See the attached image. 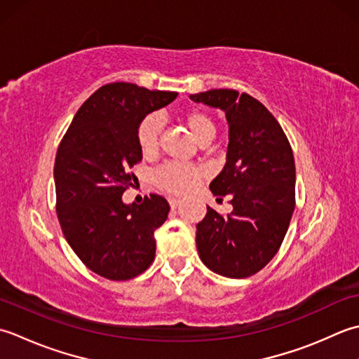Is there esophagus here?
Returning a JSON list of instances; mask_svg holds the SVG:
<instances>
[{
	"label": "esophagus",
	"mask_w": 359,
	"mask_h": 359,
	"mask_svg": "<svg viewBox=\"0 0 359 359\" xmlns=\"http://www.w3.org/2000/svg\"><path fill=\"white\" fill-rule=\"evenodd\" d=\"M181 203H182V200H180V198H175V196H169V204H170V208H172V209L178 208Z\"/></svg>",
	"instance_id": "esophagus-1"
}]
</instances>
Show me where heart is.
Returning <instances> with one entry per match:
<instances>
[{
  "label": "heart",
  "instance_id": "obj_1",
  "mask_svg": "<svg viewBox=\"0 0 359 359\" xmlns=\"http://www.w3.org/2000/svg\"><path fill=\"white\" fill-rule=\"evenodd\" d=\"M184 123L190 133L200 144H209L215 137L217 126L209 114L203 111H190L184 116ZM163 121L158 114H149L141 121L137 127V144L145 156L155 155L159 147ZM204 177L203 169L194 164L167 163L153 173V182L167 194L182 195L187 194L196 182Z\"/></svg>",
  "mask_w": 359,
  "mask_h": 359
}]
</instances>
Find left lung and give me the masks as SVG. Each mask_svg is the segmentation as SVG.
<instances>
[{"label":"left lung","instance_id":"8db88e82","mask_svg":"<svg viewBox=\"0 0 359 359\" xmlns=\"http://www.w3.org/2000/svg\"><path fill=\"white\" fill-rule=\"evenodd\" d=\"M189 97L223 109L229 126L226 164L209 189L220 200L231 195L232 212L222 217L208 208L196 224V250L210 271L245 279L268 265L288 231L294 156L280 123L250 94L209 90Z\"/></svg>","mask_w":359,"mask_h":359}]
</instances>
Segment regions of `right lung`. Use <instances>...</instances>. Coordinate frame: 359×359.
Here are the masks:
<instances>
[{"mask_svg":"<svg viewBox=\"0 0 359 359\" xmlns=\"http://www.w3.org/2000/svg\"><path fill=\"white\" fill-rule=\"evenodd\" d=\"M177 96L127 82L100 86L58 145L54 181L63 236L105 279H133L155 259V231L167 220L169 203L150 194L141 204H126L122 194L135 177L130 169L142 159L139 123Z\"/></svg>","mask_w":359,"mask_h":359,"instance_id":"obj_1","label":"right lung"}]
</instances>
